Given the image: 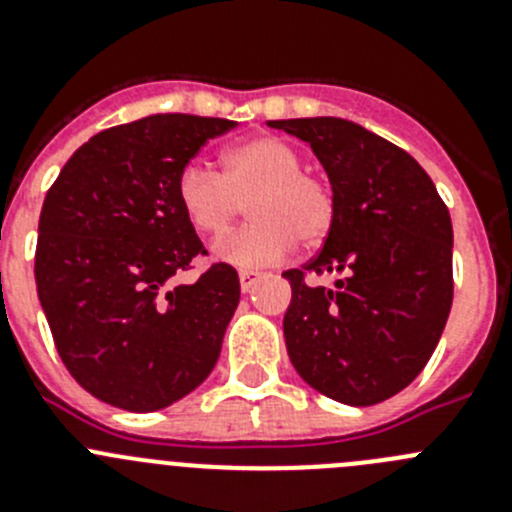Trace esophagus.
<instances>
[{
	"instance_id": "1",
	"label": "esophagus",
	"mask_w": 512,
	"mask_h": 512,
	"mask_svg": "<svg viewBox=\"0 0 512 512\" xmlns=\"http://www.w3.org/2000/svg\"><path fill=\"white\" fill-rule=\"evenodd\" d=\"M259 271H253V269H241L238 271V279H241V289L243 292H248V289L253 287V284L259 282Z\"/></svg>"
}]
</instances>
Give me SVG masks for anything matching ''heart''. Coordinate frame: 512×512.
Segmentation results:
<instances>
[{
    "mask_svg": "<svg viewBox=\"0 0 512 512\" xmlns=\"http://www.w3.org/2000/svg\"><path fill=\"white\" fill-rule=\"evenodd\" d=\"M176 200L200 235H223L243 215L251 223L215 243V256L233 266L282 261L295 243L320 246L336 225V189L325 174L302 166L300 148L277 135H253L220 156V174L187 164Z\"/></svg>",
    "mask_w": 512,
    "mask_h": 512,
    "instance_id": "1",
    "label": "heart"
}]
</instances>
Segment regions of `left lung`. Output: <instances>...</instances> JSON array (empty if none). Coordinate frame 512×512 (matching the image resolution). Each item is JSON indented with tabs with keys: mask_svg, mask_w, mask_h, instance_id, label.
I'll use <instances>...</instances> for the list:
<instances>
[{
	"mask_svg": "<svg viewBox=\"0 0 512 512\" xmlns=\"http://www.w3.org/2000/svg\"><path fill=\"white\" fill-rule=\"evenodd\" d=\"M310 143L336 189L315 259L284 271V341L312 390L356 408L405 390L436 351L454 300L449 207L408 151L341 117L269 120ZM344 277L333 288L307 273Z\"/></svg>",
	"mask_w": 512,
	"mask_h": 512,
	"instance_id": "left-lung-1",
	"label": "left lung"
}]
</instances>
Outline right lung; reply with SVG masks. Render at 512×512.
I'll use <instances>...</instances> for the list:
<instances>
[{"instance_id": "obj_1", "label": "right lung", "mask_w": 512, "mask_h": 512, "mask_svg": "<svg viewBox=\"0 0 512 512\" xmlns=\"http://www.w3.org/2000/svg\"><path fill=\"white\" fill-rule=\"evenodd\" d=\"M233 120L151 115L89 138L40 210L35 284L71 377L97 400L153 413L200 387L241 300L238 271L205 256L176 179Z\"/></svg>"}]
</instances>
